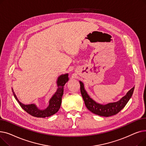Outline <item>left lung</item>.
<instances>
[{
  "mask_svg": "<svg viewBox=\"0 0 146 146\" xmlns=\"http://www.w3.org/2000/svg\"><path fill=\"white\" fill-rule=\"evenodd\" d=\"M79 83L81 94L86 108L95 114L106 117L114 115L123 109L131 98L134 89V87H133L117 102H110L104 105L99 104L92 99L86 91L83 83L81 81H79Z\"/></svg>",
  "mask_w": 146,
  "mask_h": 146,
  "instance_id": "left-lung-1",
  "label": "left lung"
}]
</instances>
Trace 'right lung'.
Instances as JSON below:
<instances>
[{
    "label": "right lung",
    "mask_w": 146,
    "mask_h": 146,
    "mask_svg": "<svg viewBox=\"0 0 146 146\" xmlns=\"http://www.w3.org/2000/svg\"><path fill=\"white\" fill-rule=\"evenodd\" d=\"M68 79H69L68 73L61 74L58 76L56 82L57 85V90L49 100L48 106L44 110H41L38 108L35 104H31L28 105H25L22 104L18 100L17 95H15L14 92L13 88H12V90L15 99L17 101L19 105L21 106V108L24 111H25L27 113L35 117H48L54 114H55L59 110L61 104V100H62V96L63 95L64 86L68 81Z\"/></svg>",
    "instance_id": "1"
}]
</instances>
